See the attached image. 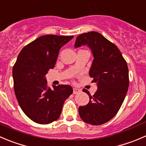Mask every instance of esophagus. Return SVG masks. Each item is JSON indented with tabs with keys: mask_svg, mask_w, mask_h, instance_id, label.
Returning <instances> with one entry per match:
<instances>
[{
	"mask_svg": "<svg viewBox=\"0 0 146 146\" xmlns=\"http://www.w3.org/2000/svg\"><path fill=\"white\" fill-rule=\"evenodd\" d=\"M79 92H81L80 89H76V88H73V94H76L79 93Z\"/></svg>",
	"mask_w": 146,
	"mask_h": 146,
	"instance_id": "1",
	"label": "esophagus"
}]
</instances>
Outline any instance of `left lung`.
Wrapping results in <instances>:
<instances>
[{
	"mask_svg": "<svg viewBox=\"0 0 146 146\" xmlns=\"http://www.w3.org/2000/svg\"><path fill=\"white\" fill-rule=\"evenodd\" d=\"M87 45L94 60L89 70L97 90L89 95V102L79 106V113L85 123L97 125L110 121L118 113L128 92V68L121 52L113 43L97 32H89L76 37L74 47Z\"/></svg>",
	"mask_w": 146,
	"mask_h": 146,
	"instance_id": "left-lung-1",
	"label": "left lung"
}]
</instances>
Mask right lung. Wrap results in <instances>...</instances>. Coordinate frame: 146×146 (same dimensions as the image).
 Returning a JSON list of instances; mask_svg holds the SVG:
<instances>
[{"mask_svg":"<svg viewBox=\"0 0 146 146\" xmlns=\"http://www.w3.org/2000/svg\"><path fill=\"white\" fill-rule=\"evenodd\" d=\"M74 36L47 35L25 46L13 69L14 91L26 116L34 122L48 124L57 120L63 104L72 94L70 85L47 86L45 75L55 65L59 51Z\"/></svg>","mask_w":146,"mask_h":146,"instance_id":"right-lung-1","label":"right lung"}]
</instances>
